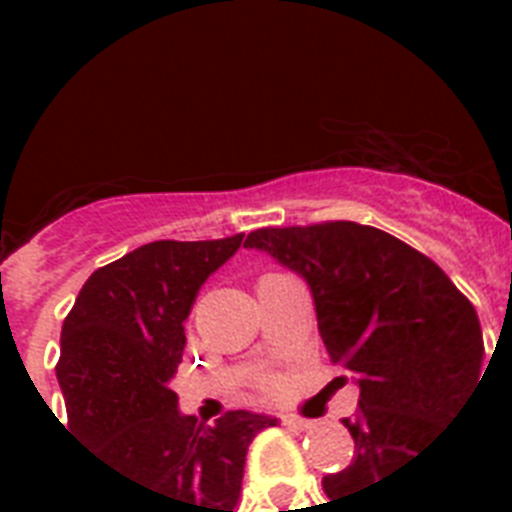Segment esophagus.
<instances>
[{
    "mask_svg": "<svg viewBox=\"0 0 512 512\" xmlns=\"http://www.w3.org/2000/svg\"><path fill=\"white\" fill-rule=\"evenodd\" d=\"M281 422L287 425V428H295V430H311L313 422L311 420H303V417H295V414H284Z\"/></svg>",
    "mask_w": 512,
    "mask_h": 512,
    "instance_id": "34e87169",
    "label": "esophagus"
}]
</instances>
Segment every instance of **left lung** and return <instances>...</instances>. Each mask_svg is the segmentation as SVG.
I'll return each instance as SVG.
<instances>
[{"mask_svg": "<svg viewBox=\"0 0 512 512\" xmlns=\"http://www.w3.org/2000/svg\"><path fill=\"white\" fill-rule=\"evenodd\" d=\"M244 247L303 276L329 358L361 390L358 412L342 420L353 462L321 481L329 502L380 484L438 438L481 382L476 308L430 257L372 225L260 228Z\"/></svg>", "mask_w": 512, "mask_h": 512, "instance_id": "1", "label": "left lung"}]
</instances>
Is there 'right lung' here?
Here are the masks:
<instances>
[{
	"label": "right lung",
	"mask_w": 512,
	"mask_h": 512,
	"mask_svg": "<svg viewBox=\"0 0 512 512\" xmlns=\"http://www.w3.org/2000/svg\"><path fill=\"white\" fill-rule=\"evenodd\" d=\"M241 239L143 244L84 281L60 332L55 372L68 428L119 476L175 500L180 512L236 510L249 444L276 425L244 409L204 425L180 414L170 388L193 300Z\"/></svg>",
	"instance_id": "add662e5"
}]
</instances>
